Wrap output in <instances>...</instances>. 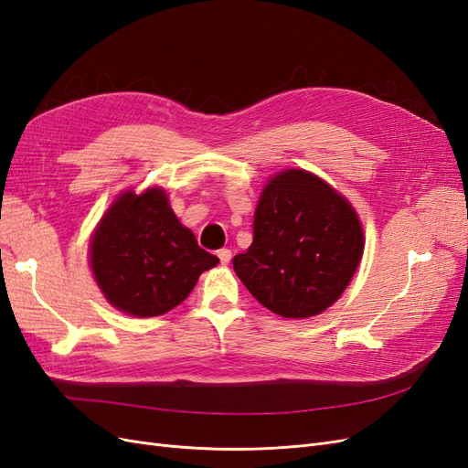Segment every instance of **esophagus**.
<instances>
[{
    "label": "esophagus",
    "mask_w": 468,
    "mask_h": 468,
    "mask_svg": "<svg viewBox=\"0 0 468 468\" xmlns=\"http://www.w3.org/2000/svg\"><path fill=\"white\" fill-rule=\"evenodd\" d=\"M217 253H218V260H220V263H224V265L232 260V251H230L229 248H222V250H218Z\"/></svg>",
    "instance_id": "esophagus-1"
}]
</instances>
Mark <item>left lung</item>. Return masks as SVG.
I'll return each instance as SVG.
<instances>
[{"label":"left lung","instance_id":"8db88e82","mask_svg":"<svg viewBox=\"0 0 468 468\" xmlns=\"http://www.w3.org/2000/svg\"><path fill=\"white\" fill-rule=\"evenodd\" d=\"M356 208L304 169L269 179L253 217V242L234 256L248 291L282 318H310L332 306L363 256Z\"/></svg>","mask_w":468,"mask_h":468}]
</instances>
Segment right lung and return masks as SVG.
Returning a JSON list of instances; mask_svg holds the SVG:
<instances>
[{"label": "right lung", "instance_id": "1", "mask_svg": "<svg viewBox=\"0 0 468 468\" xmlns=\"http://www.w3.org/2000/svg\"><path fill=\"white\" fill-rule=\"evenodd\" d=\"M90 263L99 289L121 313L152 318L187 299L218 258L199 248L164 189L124 191L91 236Z\"/></svg>", "mask_w": 468, "mask_h": 468}]
</instances>
